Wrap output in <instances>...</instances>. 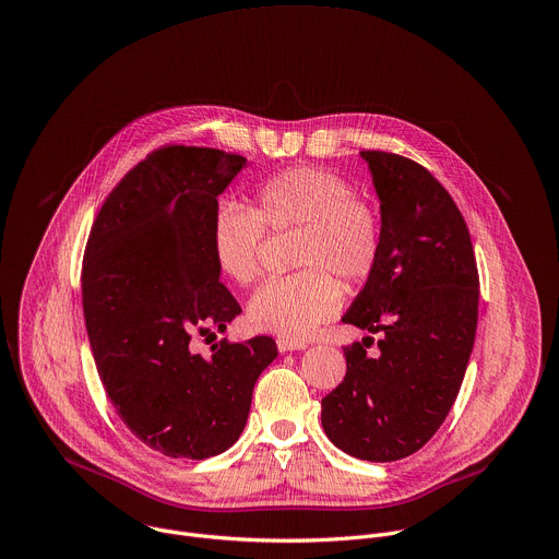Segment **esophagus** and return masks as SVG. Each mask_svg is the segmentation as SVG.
Segmentation results:
<instances>
[{"mask_svg":"<svg viewBox=\"0 0 559 559\" xmlns=\"http://www.w3.org/2000/svg\"><path fill=\"white\" fill-rule=\"evenodd\" d=\"M276 346L281 353H287V350H300L305 348L307 344L305 342H298V340H289V337H278L276 340Z\"/></svg>","mask_w":559,"mask_h":559,"instance_id":"34e87169","label":"esophagus"}]
</instances>
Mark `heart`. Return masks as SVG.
<instances>
[{
	"label": "heart",
	"instance_id": "1",
	"mask_svg": "<svg viewBox=\"0 0 559 559\" xmlns=\"http://www.w3.org/2000/svg\"><path fill=\"white\" fill-rule=\"evenodd\" d=\"M267 230H298L292 263L300 270L261 287L248 318L257 329L289 340H305L331 320L342 302V283L361 287L384 250L378 206L355 193L344 175L320 166H292L265 177L254 206L226 202L217 209L211 228L217 270L237 285L257 283Z\"/></svg>",
	"mask_w": 559,
	"mask_h": 559
}]
</instances>
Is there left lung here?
<instances>
[{"label":"left lung","instance_id":"left-lung-1","mask_svg":"<svg viewBox=\"0 0 559 559\" xmlns=\"http://www.w3.org/2000/svg\"><path fill=\"white\" fill-rule=\"evenodd\" d=\"M384 224L376 274L344 313L382 333L380 355L344 346L346 376L322 400L333 445L361 461H400L445 421L472 355L478 267L467 224L428 168L389 151H361Z\"/></svg>","mask_w":559,"mask_h":559}]
</instances>
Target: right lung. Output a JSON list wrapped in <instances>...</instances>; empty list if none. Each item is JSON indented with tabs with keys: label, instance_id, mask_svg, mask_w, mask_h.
I'll use <instances>...</instances> for the list:
<instances>
[{
	"label": "right lung",
	"instance_id": "right-lung-1",
	"mask_svg": "<svg viewBox=\"0 0 559 559\" xmlns=\"http://www.w3.org/2000/svg\"><path fill=\"white\" fill-rule=\"evenodd\" d=\"M246 157L168 144L135 164L98 211L83 259V313L100 382L151 450L202 461L243 432L252 391L278 355L270 335L219 340L204 357L193 331L241 313L211 252L217 198Z\"/></svg>",
	"mask_w": 559,
	"mask_h": 559
}]
</instances>
